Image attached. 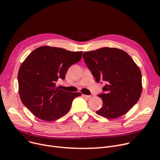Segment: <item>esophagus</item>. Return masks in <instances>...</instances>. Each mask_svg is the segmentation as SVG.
Listing matches in <instances>:
<instances>
[{
  "label": "esophagus",
  "mask_w": 160,
  "mask_h": 160,
  "mask_svg": "<svg viewBox=\"0 0 160 160\" xmlns=\"http://www.w3.org/2000/svg\"><path fill=\"white\" fill-rule=\"evenodd\" d=\"M82 97L86 98H90L92 96L91 95H82Z\"/></svg>",
  "instance_id": "1"
}]
</instances>
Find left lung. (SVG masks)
Wrapping results in <instances>:
<instances>
[{
	"instance_id": "left-lung-1",
	"label": "left lung",
	"mask_w": 160,
	"mask_h": 160,
	"mask_svg": "<svg viewBox=\"0 0 160 160\" xmlns=\"http://www.w3.org/2000/svg\"><path fill=\"white\" fill-rule=\"evenodd\" d=\"M82 57L95 81L106 83L97 114L115 119L127 113L139 100L142 91V77L139 67L124 50L104 47L83 52Z\"/></svg>"
}]
</instances>
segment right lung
Returning <instances> with one entry per match:
<instances>
[{"instance_id":"add662e5","label":"right lung","mask_w":160,"mask_h":160,"mask_svg":"<svg viewBox=\"0 0 160 160\" xmlns=\"http://www.w3.org/2000/svg\"><path fill=\"white\" fill-rule=\"evenodd\" d=\"M82 51L71 52L49 46L40 47L27 56L18 72L19 93L22 104L38 118L55 121L70 110L80 93H70L56 87L64 80L69 67L80 61Z\"/></svg>"}]
</instances>
